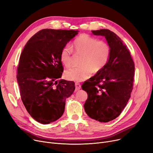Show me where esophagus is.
Here are the masks:
<instances>
[{"mask_svg": "<svg viewBox=\"0 0 153 153\" xmlns=\"http://www.w3.org/2000/svg\"><path fill=\"white\" fill-rule=\"evenodd\" d=\"M75 85H76V91H79L81 88V85L79 83H76Z\"/></svg>", "mask_w": 153, "mask_h": 153, "instance_id": "1", "label": "esophagus"}]
</instances>
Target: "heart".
Returning <instances> with one entry per match:
<instances>
[{"instance_id":"obj_1","label":"heart","mask_w":153,"mask_h":153,"mask_svg":"<svg viewBox=\"0 0 153 153\" xmlns=\"http://www.w3.org/2000/svg\"><path fill=\"white\" fill-rule=\"evenodd\" d=\"M76 54L82 56L80 68H72L65 72L69 80L81 82L89 79L94 73L101 71L107 64L110 56L109 45L104 41L88 34H81L76 38L72 45ZM72 49L68 45L64 47L60 54L61 62L66 68H70L73 63Z\"/></svg>"}]
</instances>
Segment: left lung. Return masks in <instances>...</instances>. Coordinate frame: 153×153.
Instances as JSON below:
<instances>
[{
  "label": "left lung",
  "mask_w": 153,
  "mask_h": 153,
  "mask_svg": "<svg viewBox=\"0 0 153 153\" xmlns=\"http://www.w3.org/2000/svg\"><path fill=\"white\" fill-rule=\"evenodd\" d=\"M92 32L105 37L111 52L104 68L82 85L88 93L84 107L91 118L108 123L120 115L131 97L134 63L127 47L115 33L105 29Z\"/></svg>",
  "instance_id": "left-lung-1"
}]
</instances>
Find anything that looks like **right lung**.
<instances>
[{
  "instance_id": "right-lung-1",
  "label": "right lung",
  "mask_w": 153,
  "mask_h": 153,
  "mask_svg": "<svg viewBox=\"0 0 153 153\" xmlns=\"http://www.w3.org/2000/svg\"><path fill=\"white\" fill-rule=\"evenodd\" d=\"M78 30L45 29L25 44L17 68V79L21 99L29 114L46 124L60 118L66 99L75 90V83L60 79L63 66L62 49Z\"/></svg>"
}]
</instances>
